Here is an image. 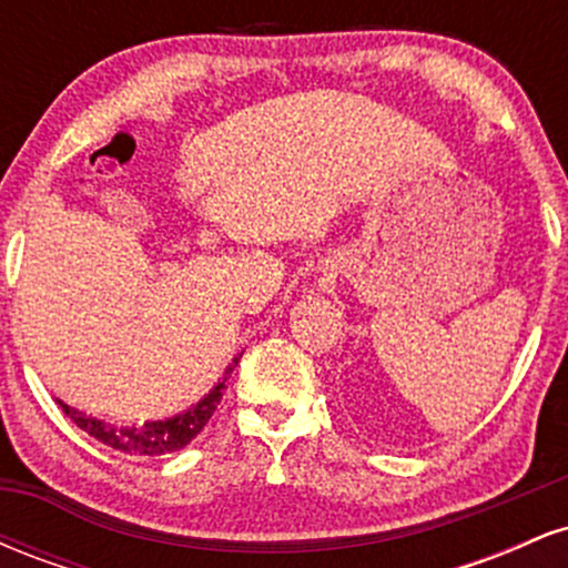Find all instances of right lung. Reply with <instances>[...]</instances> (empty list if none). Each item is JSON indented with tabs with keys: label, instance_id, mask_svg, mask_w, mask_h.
Wrapping results in <instances>:
<instances>
[{
	"label": "right lung",
	"instance_id": "obj_1",
	"mask_svg": "<svg viewBox=\"0 0 568 568\" xmlns=\"http://www.w3.org/2000/svg\"><path fill=\"white\" fill-rule=\"evenodd\" d=\"M237 366V357L232 361V366L226 368L224 379L211 389L197 406L186 408L184 414H175L171 419L162 422H146L139 427H114L109 422L95 419V416L82 414V410L67 406L63 400H58L63 414L74 422L77 427L84 429L88 435H93L95 440H101L103 446L116 448V452L130 454V456H160V454H173L179 448H184L202 433V427L207 425V419L213 416V410L221 403V393H224L226 376L232 374V368Z\"/></svg>",
	"mask_w": 568,
	"mask_h": 568
}]
</instances>
